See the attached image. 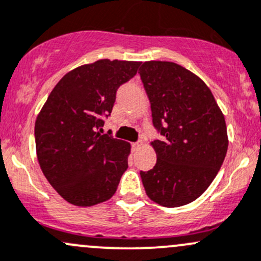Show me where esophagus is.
Here are the masks:
<instances>
[{
  "mask_svg": "<svg viewBox=\"0 0 261 261\" xmlns=\"http://www.w3.org/2000/svg\"><path fill=\"white\" fill-rule=\"evenodd\" d=\"M142 145H144V142H142V141L134 142V144H133V150H134V151H138L139 149H141Z\"/></svg>",
  "mask_w": 261,
  "mask_h": 261,
  "instance_id": "esophagus-1",
  "label": "esophagus"
}]
</instances>
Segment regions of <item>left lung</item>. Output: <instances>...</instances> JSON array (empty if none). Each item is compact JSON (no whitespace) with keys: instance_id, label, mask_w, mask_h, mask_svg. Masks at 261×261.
<instances>
[{"instance_id":"8db88e82","label":"left lung","mask_w":261,"mask_h":261,"mask_svg":"<svg viewBox=\"0 0 261 261\" xmlns=\"http://www.w3.org/2000/svg\"><path fill=\"white\" fill-rule=\"evenodd\" d=\"M161 140L151 142L158 160L141 171L146 195L177 207L204 194L227 151L225 117L213 92L188 68L169 61H146L139 71Z\"/></svg>"}]
</instances>
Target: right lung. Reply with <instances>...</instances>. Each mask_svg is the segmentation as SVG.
<instances>
[{
  "label": "right lung",
  "instance_id": "right-lung-1",
  "mask_svg": "<svg viewBox=\"0 0 261 261\" xmlns=\"http://www.w3.org/2000/svg\"><path fill=\"white\" fill-rule=\"evenodd\" d=\"M139 61L98 60L73 68L57 82L35 122L37 160L52 188L76 206L111 199L131 145L101 135L120 85L138 72ZM110 134V133H109Z\"/></svg>",
  "mask_w": 261,
  "mask_h": 261
}]
</instances>
